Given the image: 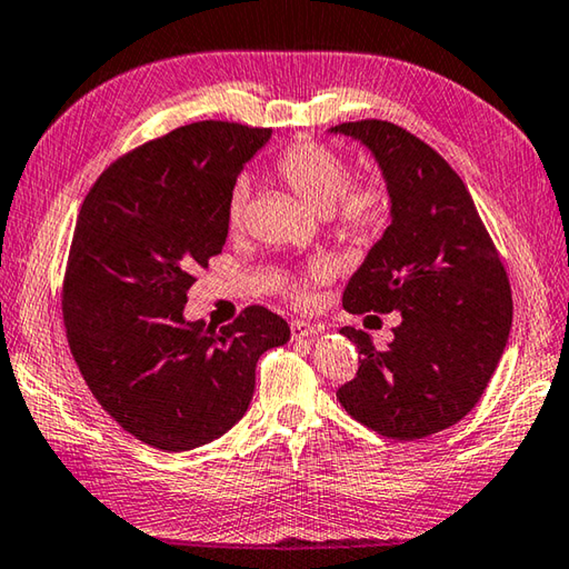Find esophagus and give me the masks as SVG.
Returning <instances> with one entry per match:
<instances>
[{
  "mask_svg": "<svg viewBox=\"0 0 569 569\" xmlns=\"http://www.w3.org/2000/svg\"><path fill=\"white\" fill-rule=\"evenodd\" d=\"M322 330V326H316V322L308 320H293L291 322V336L293 340H303V338H313Z\"/></svg>",
  "mask_w": 569,
  "mask_h": 569,
  "instance_id": "1",
  "label": "esophagus"
}]
</instances>
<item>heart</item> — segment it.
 <instances>
[{
  "label": "heart",
  "mask_w": 569,
  "mask_h": 569,
  "mask_svg": "<svg viewBox=\"0 0 569 569\" xmlns=\"http://www.w3.org/2000/svg\"><path fill=\"white\" fill-rule=\"evenodd\" d=\"M273 174L310 209L328 214L332 229L340 239L365 243L380 237L389 214L392 199L387 187L377 180L350 182V167L338 152L320 142L300 140L278 154ZM249 202V187L239 182L231 189L227 202V221L239 229ZM330 276L328 263H313L310 269L288 283V293L298 303H308L310 286L322 283Z\"/></svg>",
  "instance_id": "heart-1"
}]
</instances>
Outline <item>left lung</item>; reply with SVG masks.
I'll use <instances>...</instances> for the list:
<instances>
[{
  "label": "left lung",
  "instance_id": "1",
  "mask_svg": "<svg viewBox=\"0 0 569 569\" xmlns=\"http://www.w3.org/2000/svg\"><path fill=\"white\" fill-rule=\"evenodd\" d=\"M330 132L372 152L392 199V221L342 306L402 316L387 350L362 330H340L362 360L338 399L387 439H425L469 415L493 377L513 320L508 276L469 189L437 150L387 120Z\"/></svg>",
  "mask_w": 569,
  "mask_h": 569
}]
</instances>
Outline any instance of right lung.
<instances>
[{
  "label": "right lung",
  "instance_id": "obj_1",
  "mask_svg": "<svg viewBox=\"0 0 569 569\" xmlns=\"http://www.w3.org/2000/svg\"><path fill=\"white\" fill-rule=\"evenodd\" d=\"M269 128L202 120L122 154L76 221L63 278L71 355L98 405L148 447L189 451L247 415L261 355L288 322L249 306L224 328L184 320L187 293L221 253L237 177Z\"/></svg>",
  "mask_w": 569,
  "mask_h": 569
}]
</instances>
